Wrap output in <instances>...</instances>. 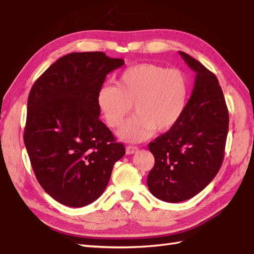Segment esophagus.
<instances>
[{"label": "esophagus", "instance_id": "esophagus-1", "mask_svg": "<svg viewBox=\"0 0 254 254\" xmlns=\"http://www.w3.org/2000/svg\"><path fill=\"white\" fill-rule=\"evenodd\" d=\"M137 150H139V148L136 147V146H127L126 147V153L127 155H132V153H134V152H136Z\"/></svg>", "mask_w": 254, "mask_h": 254}]
</instances>
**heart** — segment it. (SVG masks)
Returning <instances> with one entry per match:
<instances>
[{"label": "heart", "mask_w": 254, "mask_h": 254, "mask_svg": "<svg viewBox=\"0 0 254 254\" xmlns=\"http://www.w3.org/2000/svg\"><path fill=\"white\" fill-rule=\"evenodd\" d=\"M187 97L188 80L183 72L145 63L126 67L117 84L104 83L97 92V105L107 124L118 128L134 102L136 113L118 134L128 142H142L156 129H171L181 118Z\"/></svg>", "instance_id": "obj_1"}]
</instances>
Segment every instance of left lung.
I'll list each match as a JSON object with an SVG mask.
<instances>
[{"label": "left lung", "instance_id": "left-lung-1", "mask_svg": "<svg viewBox=\"0 0 254 254\" xmlns=\"http://www.w3.org/2000/svg\"><path fill=\"white\" fill-rule=\"evenodd\" d=\"M196 72L190 98L179 121L148 144L155 165L147 177L150 193L166 202L194 197L217 175L225 156L229 113L215 74L179 52Z\"/></svg>", "mask_w": 254, "mask_h": 254}]
</instances>
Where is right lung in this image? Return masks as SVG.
Segmentation results:
<instances>
[{"instance_id":"obj_1","label":"right lung","mask_w":254,"mask_h":254,"mask_svg":"<svg viewBox=\"0 0 254 254\" xmlns=\"http://www.w3.org/2000/svg\"><path fill=\"white\" fill-rule=\"evenodd\" d=\"M103 52L59 58L29 92L24 144L36 178L56 201L84 206L108 186L125 146L99 120L97 92L124 64Z\"/></svg>"}]
</instances>
